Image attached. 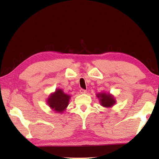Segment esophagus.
<instances>
[{"label":"esophagus","instance_id":"1","mask_svg":"<svg viewBox=\"0 0 159 159\" xmlns=\"http://www.w3.org/2000/svg\"><path fill=\"white\" fill-rule=\"evenodd\" d=\"M86 93H87V91H86L85 90H83V89L80 90V94H85Z\"/></svg>","mask_w":159,"mask_h":159}]
</instances>
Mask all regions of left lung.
Returning a JSON list of instances; mask_svg holds the SVG:
<instances>
[{
	"instance_id": "8db88e82",
	"label": "left lung",
	"mask_w": 159,
	"mask_h": 159,
	"mask_svg": "<svg viewBox=\"0 0 159 159\" xmlns=\"http://www.w3.org/2000/svg\"><path fill=\"white\" fill-rule=\"evenodd\" d=\"M96 97L99 99L100 105L105 108H111L116 103L114 96L110 93L102 92L96 94Z\"/></svg>"
}]
</instances>
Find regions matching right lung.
<instances>
[{
  "mask_svg": "<svg viewBox=\"0 0 159 159\" xmlns=\"http://www.w3.org/2000/svg\"><path fill=\"white\" fill-rule=\"evenodd\" d=\"M71 95H67L64 91L58 88L52 93L47 99V104L53 111L62 114L69 105Z\"/></svg>",
  "mask_w": 159,
  "mask_h": 159,
  "instance_id": "1",
  "label": "right lung"
}]
</instances>
